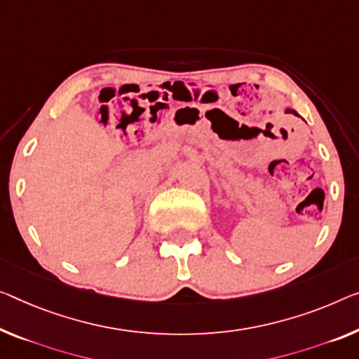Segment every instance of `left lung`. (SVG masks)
<instances>
[{"mask_svg": "<svg viewBox=\"0 0 359 359\" xmlns=\"http://www.w3.org/2000/svg\"><path fill=\"white\" fill-rule=\"evenodd\" d=\"M285 114H294V115H297V117H300V115H299V114H297L294 109H285Z\"/></svg>", "mask_w": 359, "mask_h": 359, "instance_id": "left-lung-1", "label": "left lung"}]
</instances>
